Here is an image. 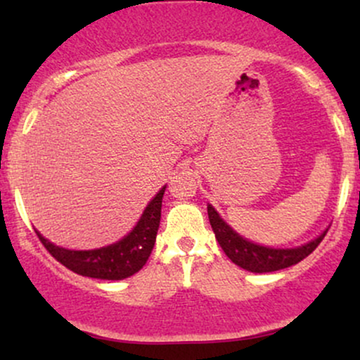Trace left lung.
<instances>
[{"label":"left lung","instance_id":"8db88e82","mask_svg":"<svg viewBox=\"0 0 360 360\" xmlns=\"http://www.w3.org/2000/svg\"><path fill=\"white\" fill-rule=\"evenodd\" d=\"M208 218L210 223H212L214 237H217L226 257L232 260L233 264H237L238 267H242V269L255 272V274L286 269V267L301 262V260L308 257L316 249L318 243L323 240L325 233L328 232V229H325L318 237L303 243V245L281 249V247L260 245V243H255L249 240V238L242 237L240 233L235 232L232 226L223 220L220 213L213 208V205H208Z\"/></svg>","mask_w":360,"mask_h":360}]
</instances>
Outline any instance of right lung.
Here are the masks:
<instances>
[{
    "label": "right lung",
    "instance_id": "obj_1",
    "mask_svg": "<svg viewBox=\"0 0 360 360\" xmlns=\"http://www.w3.org/2000/svg\"><path fill=\"white\" fill-rule=\"evenodd\" d=\"M166 188L167 186H162L159 193L148 201L143 213L140 214L137 225L125 237L120 238L118 242L110 243V245L100 247V249L74 250L56 245V243L47 240L39 230H37V235H39L45 249L76 274L106 281L130 278L146 266L148 255L154 249Z\"/></svg>",
    "mask_w": 360,
    "mask_h": 360
}]
</instances>
